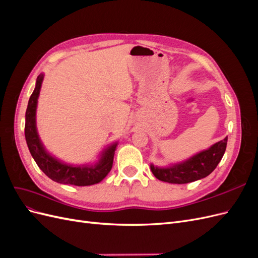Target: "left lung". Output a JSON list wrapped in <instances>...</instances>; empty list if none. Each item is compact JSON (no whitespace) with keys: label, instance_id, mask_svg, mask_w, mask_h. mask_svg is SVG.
Wrapping results in <instances>:
<instances>
[{"label":"left lung","instance_id":"1","mask_svg":"<svg viewBox=\"0 0 258 258\" xmlns=\"http://www.w3.org/2000/svg\"><path fill=\"white\" fill-rule=\"evenodd\" d=\"M227 146V137L222 141L201 151L182 162L168 167H155L151 163L153 174L162 182L171 184H186L208 176L217 167Z\"/></svg>","mask_w":258,"mask_h":258}]
</instances>
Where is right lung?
<instances>
[{
  "mask_svg": "<svg viewBox=\"0 0 258 258\" xmlns=\"http://www.w3.org/2000/svg\"><path fill=\"white\" fill-rule=\"evenodd\" d=\"M43 80L44 74L37 76L35 88L29 99L26 111V141L36 165L46 175L57 183L75 186H89L100 183L113 167L114 154L118 142L105 147L101 152L99 160L93 165H69L53 157L46 151L36 129V106Z\"/></svg>",
  "mask_w": 258,
  "mask_h": 258,
  "instance_id": "obj_1",
  "label": "right lung"
}]
</instances>
